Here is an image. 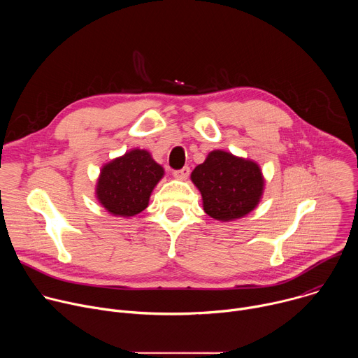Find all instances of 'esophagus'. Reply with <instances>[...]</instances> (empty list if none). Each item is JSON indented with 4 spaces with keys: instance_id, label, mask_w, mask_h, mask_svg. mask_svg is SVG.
Masks as SVG:
<instances>
[{
    "instance_id": "34e87169",
    "label": "esophagus",
    "mask_w": 358,
    "mask_h": 358,
    "mask_svg": "<svg viewBox=\"0 0 358 358\" xmlns=\"http://www.w3.org/2000/svg\"><path fill=\"white\" fill-rule=\"evenodd\" d=\"M173 176H174V178H177V180H180V181H184V180H187L188 176H189V169H188V167H184V169H181V170H177V171L173 173Z\"/></svg>"
}]
</instances>
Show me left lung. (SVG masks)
I'll return each instance as SVG.
<instances>
[{"label":"left lung","mask_w":358,"mask_h":358,"mask_svg":"<svg viewBox=\"0 0 358 358\" xmlns=\"http://www.w3.org/2000/svg\"><path fill=\"white\" fill-rule=\"evenodd\" d=\"M191 181L201 192L206 214L222 222L252 213L265 189V177L257 162L224 150L210 151L206 162L192 170Z\"/></svg>","instance_id":"8db88e82"}]
</instances>
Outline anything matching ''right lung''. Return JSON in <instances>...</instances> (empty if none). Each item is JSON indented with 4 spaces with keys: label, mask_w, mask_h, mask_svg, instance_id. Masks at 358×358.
Here are the masks:
<instances>
[{
    "label": "right lung",
    "mask_w": 358,
    "mask_h": 358,
    "mask_svg": "<svg viewBox=\"0 0 358 358\" xmlns=\"http://www.w3.org/2000/svg\"><path fill=\"white\" fill-rule=\"evenodd\" d=\"M164 177V169L150 151L131 148L100 169L96 199L109 214L130 218L148 207L150 195Z\"/></svg>",
    "instance_id": "right-lung-1"
}]
</instances>
